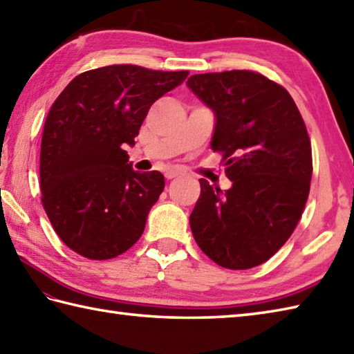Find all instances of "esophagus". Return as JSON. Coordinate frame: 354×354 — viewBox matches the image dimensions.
Wrapping results in <instances>:
<instances>
[{
	"instance_id": "obj_1",
	"label": "esophagus",
	"mask_w": 354,
	"mask_h": 354,
	"mask_svg": "<svg viewBox=\"0 0 354 354\" xmlns=\"http://www.w3.org/2000/svg\"><path fill=\"white\" fill-rule=\"evenodd\" d=\"M178 176H183L181 170H175V169L165 170V178H167V179H173V178H178Z\"/></svg>"
}]
</instances>
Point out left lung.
Segmentation results:
<instances>
[{"instance_id":"8db88e82","label":"left lung","mask_w":354,"mask_h":354,"mask_svg":"<svg viewBox=\"0 0 354 354\" xmlns=\"http://www.w3.org/2000/svg\"><path fill=\"white\" fill-rule=\"evenodd\" d=\"M187 87L213 110L212 149L224 153L232 181L223 192L199 179L193 238L221 267H256L286 244L306 207L313 171L307 127L287 90L261 73L192 75Z\"/></svg>"}]
</instances>
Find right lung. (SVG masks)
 <instances>
[{"mask_svg":"<svg viewBox=\"0 0 354 354\" xmlns=\"http://www.w3.org/2000/svg\"><path fill=\"white\" fill-rule=\"evenodd\" d=\"M189 72L118 64L81 73L48 110L41 140V201L64 244L88 259H112L141 238L164 190L159 171L131 169L149 109Z\"/></svg>","mask_w":354,"mask_h":354,"instance_id":"right-lung-1","label":"right lung"}]
</instances>
